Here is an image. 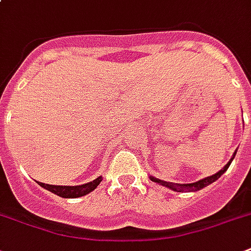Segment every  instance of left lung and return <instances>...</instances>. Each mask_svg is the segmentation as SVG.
Returning <instances> with one entry per match:
<instances>
[{
    "label": "left lung",
    "mask_w": 251,
    "mask_h": 251,
    "mask_svg": "<svg viewBox=\"0 0 251 251\" xmlns=\"http://www.w3.org/2000/svg\"><path fill=\"white\" fill-rule=\"evenodd\" d=\"M236 152H237V150L234 151L233 156L230 157V160L226 163V165L224 168H223L222 171H219L218 173H215V175L210 176V177H206V178H202L199 179V181H197V182H193V183H175V182H167V181H163V179H159V178H155V177H150V178L152 179L153 182H157L159 185H163V186H167L169 187V189H172V190L175 191H178V193H182V191H198L201 190V189H203V187L208 186L210 183L215 182L216 179L220 177V176L224 173V172L229 168L230 163H232V160L234 159V156H236Z\"/></svg>",
    "instance_id": "obj_1"
}]
</instances>
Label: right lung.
I'll return each mask as SVG.
<instances>
[{"instance_id": "right-lung-1", "label": "right lung", "mask_w": 251, "mask_h": 251, "mask_svg": "<svg viewBox=\"0 0 251 251\" xmlns=\"http://www.w3.org/2000/svg\"><path fill=\"white\" fill-rule=\"evenodd\" d=\"M100 182H101V176L94 181H91V182L78 185V186H60V185H48V183L43 182H39V185L47 190L52 191L58 197H62V198H78V197H83V195L95 190Z\"/></svg>"}]
</instances>
